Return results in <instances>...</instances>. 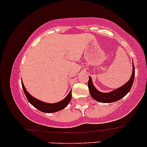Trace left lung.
Wrapping results in <instances>:
<instances>
[{"instance_id": "obj_1", "label": "left lung", "mask_w": 147, "mask_h": 147, "mask_svg": "<svg viewBox=\"0 0 147 147\" xmlns=\"http://www.w3.org/2000/svg\"><path fill=\"white\" fill-rule=\"evenodd\" d=\"M134 77L135 68L134 64H133V72L131 78H130L129 82L124 84V86H122V87L118 88L111 91L110 92H102L96 89V88L94 86L93 84H92V79H91L90 77H89L88 84L89 92H90L91 97L94 99L97 100V102L102 103H111L117 102V101L123 98L131 90L133 81H134Z\"/></svg>"}]
</instances>
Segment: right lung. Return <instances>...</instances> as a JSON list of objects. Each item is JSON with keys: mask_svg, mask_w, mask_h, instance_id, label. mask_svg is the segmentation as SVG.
I'll list each match as a JSON object with an SVG mask.
<instances>
[{"mask_svg": "<svg viewBox=\"0 0 147 147\" xmlns=\"http://www.w3.org/2000/svg\"><path fill=\"white\" fill-rule=\"evenodd\" d=\"M22 87H23V91H24V93L25 96H26L27 99H28V102L32 104L33 106H34L35 108H36L38 110L43 113H55L57 111H59L63 110V109H65L67 105L69 104V102H70L72 98V90L70 91V92L68 93V95L64 98L63 100L60 101V102L54 103V104H49V103H46L44 102H42V101L38 100L34 97H32L29 92H28L24 86V84H23V82H22Z\"/></svg>", "mask_w": 147, "mask_h": 147, "instance_id": "1", "label": "right lung"}]
</instances>
